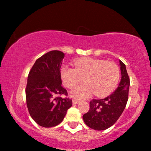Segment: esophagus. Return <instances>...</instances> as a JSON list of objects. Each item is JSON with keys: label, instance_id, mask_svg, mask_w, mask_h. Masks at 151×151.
<instances>
[{"label": "esophagus", "instance_id": "esophagus-1", "mask_svg": "<svg viewBox=\"0 0 151 151\" xmlns=\"http://www.w3.org/2000/svg\"><path fill=\"white\" fill-rule=\"evenodd\" d=\"M72 102H73V105H76V104H78V103H79V101H78V100H73V101H72Z\"/></svg>", "mask_w": 151, "mask_h": 151}]
</instances>
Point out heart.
Here are the masks:
<instances>
[{
    "instance_id": "1",
    "label": "heart",
    "mask_w": 151,
    "mask_h": 151,
    "mask_svg": "<svg viewBox=\"0 0 151 151\" xmlns=\"http://www.w3.org/2000/svg\"><path fill=\"white\" fill-rule=\"evenodd\" d=\"M75 68L64 66L61 78L66 87L72 89L83 80L85 83L74 88L71 96L76 99H87L93 93L97 97L108 95L116 87L120 78V68L113 62L83 58L74 62Z\"/></svg>"
}]
</instances>
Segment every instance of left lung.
Returning a JSON list of instances; mask_svg holds the SVG:
<instances>
[{"label":"left lung","instance_id":"left-lung-1","mask_svg":"<svg viewBox=\"0 0 151 151\" xmlns=\"http://www.w3.org/2000/svg\"><path fill=\"white\" fill-rule=\"evenodd\" d=\"M121 72L120 83L114 92L103 99H93L89 110L83 115L87 126L96 130H103L114 124L123 113L128 99L130 78L126 65L119 60Z\"/></svg>","mask_w":151,"mask_h":151}]
</instances>
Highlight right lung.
I'll return each instance as SVG.
<instances>
[{
  "label": "right lung",
  "mask_w": 151,
  "mask_h": 151,
  "mask_svg": "<svg viewBox=\"0 0 151 151\" xmlns=\"http://www.w3.org/2000/svg\"><path fill=\"white\" fill-rule=\"evenodd\" d=\"M64 52L51 50L36 60L29 72L25 88L26 103L30 116L44 128L58 126L63 121L72 100L62 86L60 68Z\"/></svg>",
  "instance_id": "obj_1"
}]
</instances>
